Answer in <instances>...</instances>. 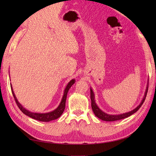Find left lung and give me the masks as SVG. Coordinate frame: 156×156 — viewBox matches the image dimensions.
Wrapping results in <instances>:
<instances>
[{"label":"left lung","mask_w":156,"mask_h":156,"mask_svg":"<svg viewBox=\"0 0 156 156\" xmlns=\"http://www.w3.org/2000/svg\"><path fill=\"white\" fill-rule=\"evenodd\" d=\"M148 88V82L147 83V86H146V91H145L144 95V97L143 98L142 101H141L140 104L136 108H135L134 109H133L129 112L123 113V114L109 115V114H107V113H106L105 112L102 111L100 108V107L97 105L96 101H95V96H94V93L92 90V89L90 88V100H91V106H92V111L94 113V115H96V116H97L98 119H100L103 121L112 122V121H116V120H119L121 119H126V118L134 114L135 112H136L139 109L141 105L143 104V103H144L145 99H146V94H147Z\"/></svg>","instance_id":"obj_1"}]
</instances>
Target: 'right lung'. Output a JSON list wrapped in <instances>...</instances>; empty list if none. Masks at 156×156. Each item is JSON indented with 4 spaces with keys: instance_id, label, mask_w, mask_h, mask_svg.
Masks as SVG:
<instances>
[{
    "instance_id": "obj_1",
    "label": "right lung",
    "mask_w": 156,
    "mask_h": 156,
    "mask_svg": "<svg viewBox=\"0 0 156 156\" xmlns=\"http://www.w3.org/2000/svg\"><path fill=\"white\" fill-rule=\"evenodd\" d=\"M75 83V80L74 79L71 80V81L68 83L67 86L66 87V88L64 89V95L62 96V100H61L58 107L55 108V109L53 111L46 112V113L32 112L29 111V110L26 109V108L25 107H23L21 103L18 101L17 99V98L15 95V94H14L13 90V88H12V84H10V86H11V89H12V94L13 96V98H14V99H15L17 105L18 107L20 108V110L23 113H24L25 115L32 118V119H35L36 120H39V121H41V122H49V121H51V120L57 119L61 115H62V114L64 109H65L66 101L67 94L68 92V90H69V88H71V87H72Z\"/></svg>"
}]
</instances>
